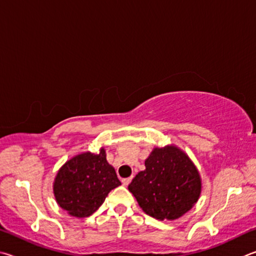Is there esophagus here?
<instances>
[{
  "label": "esophagus",
  "instance_id": "34e87169",
  "mask_svg": "<svg viewBox=\"0 0 256 256\" xmlns=\"http://www.w3.org/2000/svg\"><path fill=\"white\" fill-rule=\"evenodd\" d=\"M121 182H122V184H124V186H127L129 184V183L132 182V178H122V181H121Z\"/></svg>",
  "mask_w": 256,
  "mask_h": 256
}]
</instances>
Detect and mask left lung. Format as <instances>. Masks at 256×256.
Returning a JSON list of instances; mask_svg holds the SVG:
<instances>
[{"instance_id": "8db88e82", "label": "left lung", "mask_w": 256, "mask_h": 256, "mask_svg": "<svg viewBox=\"0 0 256 256\" xmlns=\"http://www.w3.org/2000/svg\"><path fill=\"white\" fill-rule=\"evenodd\" d=\"M145 166L132 178L128 190L148 216L174 220L198 201L200 174L189 156L178 147H155L146 158Z\"/></svg>"}]
</instances>
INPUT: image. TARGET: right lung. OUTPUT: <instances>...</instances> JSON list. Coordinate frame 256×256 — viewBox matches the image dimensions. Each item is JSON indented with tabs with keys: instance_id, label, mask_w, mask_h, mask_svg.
Instances as JSON below:
<instances>
[{
	"instance_id": "obj_1",
	"label": "right lung",
	"mask_w": 256,
	"mask_h": 256,
	"mask_svg": "<svg viewBox=\"0 0 256 256\" xmlns=\"http://www.w3.org/2000/svg\"><path fill=\"white\" fill-rule=\"evenodd\" d=\"M114 166L106 162L104 148L98 154L86 152L62 165L54 181L57 204L73 217L91 216L104 202L109 192L119 186Z\"/></svg>"
}]
</instances>
